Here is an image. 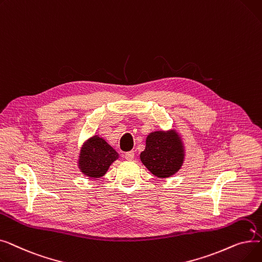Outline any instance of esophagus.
I'll return each instance as SVG.
<instances>
[{"label": "esophagus", "mask_w": 262, "mask_h": 262, "mask_svg": "<svg viewBox=\"0 0 262 262\" xmlns=\"http://www.w3.org/2000/svg\"><path fill=\"white\" fill-rule=\"evenodd\" d=\"M134 157H135V153H134V152H127V153H125V159H126V160L132 161V160L134 159Z\"/></svg>", "instance_id": "obj_1"}]
</instances>
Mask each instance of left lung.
Returning a JSON list of instances; mask_svg holds the SVG:
<instances>
[{
    "instance_id": "left-lung-1",
    "label": "left lung",
    "mask_w": 262,
    "mask_h": 262,
    "mask_svg": "<svg viewBox=\"0 0 262 262\" xmlns=\"http://www.w3.org/2000/svg\"><path fill=\"white\" fill-rule=\"evenodd\" d=\"M147 170L159 178H167L178 172L185 159V147L175 129L150 133L145 140V149L140 154Z\"/></svg>"
}]
</instances>
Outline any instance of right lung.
Wrapping results in <instances>:
<instances>
[{
	"label": "right lung",
	"instance_id": "obj_1",
	"mask_svg": "<svg viewBox=\"0 0 262 262\" xmlns=\"http://www.w3.org/2000/svg\"><path fill=\"white\" fill-rule=\"evenodd\" d=\"M119 158V154L98 135L91 137L80 148L78 168L90 178H100Z\"/></svg>",
	"mask_w": 262,
	"mask_h": 262
}]
</instances>
